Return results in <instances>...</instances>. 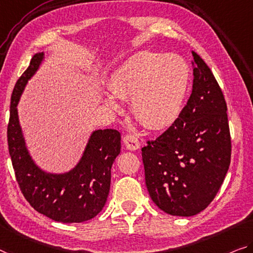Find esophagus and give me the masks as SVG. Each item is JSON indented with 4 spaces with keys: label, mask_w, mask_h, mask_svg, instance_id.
<instances>
[{
    "label": "esophagus",
    "mask_w": 253,
    "mask_h": 253,
    "mask_svg": "<svg viewBox=\"0 0 253 253\" xmlns=\"http://www.w3.org/2000/svg\"><path fill=\"white\" fill-rule=\"evenodd\" d=\"M123 142H124V146H126L129 150H137L140 147L138 138L135 137L134 134H131V133L124 135Z\"/></svg>",
    "instance_id": "1"
}]
</instances>
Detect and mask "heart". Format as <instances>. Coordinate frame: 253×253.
I'll return each mask as SVG.
<instances>
[{
	"instance_id": "heart-1",
	"label": "heart",
	"mask_w": 253,
	"mask_h": 253,
	"mask_svg": "<svg viewBox=\"0 0 253 253\" xmlns=\"http://www.w3.org/2000/svg\"><path fill=\"white\" fill-rule=\"evenodd\" d=\"M190 70L176 54L138 53L115 70L108 81L110 94L104 102L112 110L118 98H132L137 118L151 129L172 124L180 115L188 91Z\"/></svg>"
}]
</instances>
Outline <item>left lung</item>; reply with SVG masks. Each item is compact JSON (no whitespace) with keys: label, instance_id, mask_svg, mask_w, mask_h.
Listing matches in <instances>:
<instances>
[{"label":"left lung","instance_id":"1","mask_svg":"<svg viewBox=\"0 0 253 253\" xmlns=\"http://www.w3.org/2000/svg\"><path fill=\"white\" fill-rule=\"evenodd\" d=\"M191 96L164 133L143 147L151 200L173 216L197 215L213 200L231 163L227 106L211 69L192 52Z\"/></svg>","mask_w":253,"mask_h":253}]
</instances>
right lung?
Listing matches in <instances>:
<instances>
[{"instance_id": "right-lung-1", "label": "right lung", "mask_w": 253, "mask_h": 253, "mask_svg": "<svg viewBox=\"0 0 253 253\" xmlns=\"http://www.w3.org/2000/svg\"><path fill=\"white\" fill-rule=\"evenodd\" d=\"M45 57L44 52L35 54L14 86L7 126L9 153L21 192L34 209L55 221L83 223L94 218L106 204L111 169L121 151V133L114 129L92 131L73 169L63 173L42 169L26 145L17 106Z\"/></svg>"}]
</instances>
